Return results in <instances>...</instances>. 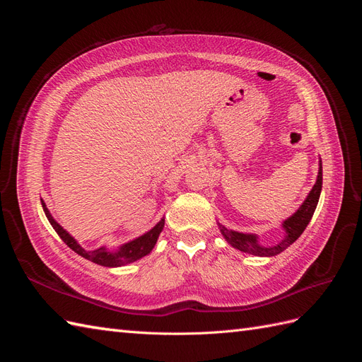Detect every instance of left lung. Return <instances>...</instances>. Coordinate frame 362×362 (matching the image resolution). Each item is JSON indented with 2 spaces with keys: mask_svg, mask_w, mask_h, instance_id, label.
Instances as JSON below:
<instances>
[{
  "mask_svg": "<svg viewBox=\"0 0 362 362\" xmlns=\"http://www.w3.org/2000/svg\"><path fill=\"white\" fill-rule=\"evenodd\" d=\"M322 182H323V169H322V160H319V173H317L315 184L313 185L308 196H306V199L298 208V211L282 222L281 226L284 229V238L276 245L264 246L259 243V237L257 234L238 233V231H234V229H228L226 226L217 222L218 229H221L223 238L229 245L238 250L245 252V254L255 255V257H275L281 254L282 250H286L290 245H293L305 231V228L308 226L317 208V204H319V198L322 193Z\"/></svg>",
  "mask_w": 362,
  "mask_h": 362,
  "instance_id": "8db88e82",
  "label": "left lung"
}]
</instances>
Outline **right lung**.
I'll list each match as a JSON object with an SVG mask.
<instances>
[{"label":"right lung","instance_id":"right-lung-1","mask_svg":"<svg viewBox=\"0 0 362 362\" xmlns=\"http://www.w3.org/2000/svg\"><path fill=\"white\" fill-rule=\"evenodd\" d=\"M40 202H42V208H43V211H45V216L49 221L51 226L56 229V233L60 235L63 242L66 243L74 252H76V254L81 255L83 258L95 262V264L104 266V267L127 266V264H129V262H134L140 258H144L145 255L151 254V250L154 249L157 240H158V235L161 234L163 228H164V218H161V221L154 228L149 229L148 233L141 234L140 237H137L134 240H131V242H128V243L120 245L115 250L107 249L105 246H101V247L93 249V250H86L66 231V229H63V226L60 223H57L56 218L51 216L45 202H43V199H40Z\"/></svg>","mask_w":362,"mask_h":362}]
</instances>
